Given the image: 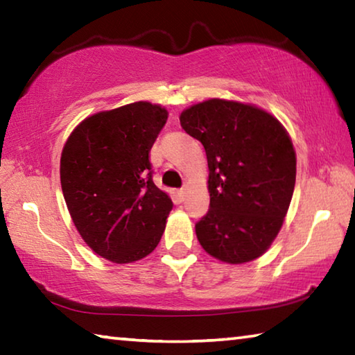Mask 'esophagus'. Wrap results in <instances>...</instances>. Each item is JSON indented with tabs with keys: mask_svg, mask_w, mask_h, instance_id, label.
<instances>
[{
	"mask_svg": "<svg viewBox=\"0 0 355 355\" xmlns=\"http://www.w3.org/2000/svg\"><path fill=\"white\" fill-rule=\"evenodd\" d=\"M175 196H177V200H178V202H183L184 197H186V189H184V188H183V189H178V191L175 192Z\"/></svg>",
	"mask_w": 355,
	"mask_h": 355,
	"instance_id": "34e87169",
	"label": "esophagus"
}]
</instances>
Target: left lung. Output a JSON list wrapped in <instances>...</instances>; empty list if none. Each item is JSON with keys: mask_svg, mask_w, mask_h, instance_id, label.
I'll list each match as a JSON object with an SVG mask.
<instances>
[{"mask_svg": "<svg viewBox=\"0 0 355 355\" xmlns=\"http://www.w3.org/2000/svg\"><path fill=\"white\" fill-rule=\"evenodd\" d=\"M208 159L209 209L196 224L220 261L255 260L277 236L296 183V152L277 119L254 105L211 98L180 116Z\"/></svg>", "mask_w": 355, "mask_h": 355, "instance_id": "8db88e82", "label": "left lung"}]
</instances>
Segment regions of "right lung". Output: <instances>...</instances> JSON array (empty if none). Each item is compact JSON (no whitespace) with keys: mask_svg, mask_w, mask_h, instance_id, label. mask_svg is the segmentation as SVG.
Here are the masks:
<instances>
[{"mask_svg":"<svg viewBox=\"0 0 355 355\" xmlns=\"http://www.w3.org/2000/svg\"><path fill=\"white\" fill-rule=\"evenodd\" d=\"M166 107L136 101L84 119L61 155V186L71 220L89 248L112 263L152 254L173 203L152 178L148 153Z\"/></svg>","mask_w":355,"mask_h":355,"instance_id":"1","label":"right lung"}]
</instances>
